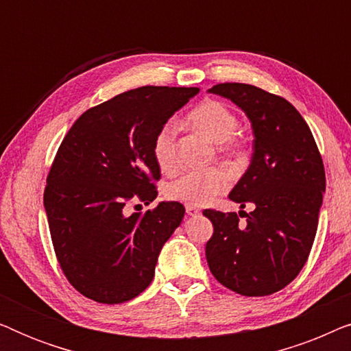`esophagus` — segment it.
Returning a JSON list of instances; mask_svg holds the SVG:
<instances>
[{"instance_id":"1","label":"esophagus","mask_w":351,"mask_h":351,"mask_svg":"<svg viewBox=\"0 0 351 351\" xmlns=\"http://www.w3.org/2000/svg\"><path fill=\"white\" fill-rule=\"evenodd\" d=\"M185 210H186V214L191 215V217H193V215H198L201 213V210L198 208H195V206H185Z\"/></svg>"}]
</instances>
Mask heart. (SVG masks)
<instances>
[{"label":"heart","mask_w":351,"mask_h":351,"mask_svg":"<svg viewBox=\"0 0 351 351\" xmlns=\"http://www.w3.org/2000/svg\"><path fill=\"white\" fill-rule=\"evenodd\" d=\"M186 121L195 131L203 134L213 143H217V155L228 165H239L246 156V147L234 136L239 121L233 110L219 100H204L191 110ZM155 162L162 172H174L177 167V137L171 123L158 129L152 142ZM230 186V176L222 167L208 171H193L177 177L166 186V196L171 201L186 206H204L214 196L222 195Z\"/></svg>","instance_id":"heart-1"}]
</instances>
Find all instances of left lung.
Returning a JSON list of instances; mask_svg holds the SVG:
<instances>
[{
	"label": "left lung",
	"instance_id": "8db88e82",
	"mask_svg": "<svg viewBox=\"0 0 351 351\" xmlns=\"http://www.w3.org/2000/svg\"><path fill=\"white\" fill-rule=\"evenodd\" d=\"M209 93L237 104L256 137L251 165L228 195L241 208L251 203L252 213L203 210L214 227L206 243L209 270L237 294L270 295L289 285L310 256L326 190L323 158L286 99L243 83L215 84Z\"/></svg>",
	"mask_w": 351,
	"mask_h": 351
}]
</instances>
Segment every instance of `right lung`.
I'll use <instances>...</instances> for the list:
<instances>
[{"label":"right lung","instance_id":"obj_1","mask_svg":"<svg viewBox=\"0 0 351 351\" xmlns=\"http://www.w3.org/2000/svg\"><path fill=\"white\" fill-rule=\"evenodd\" d=\"M198 93L131 89L86 110L62 141L46 179L45 209L62 271L88 299L123 304L150 286L162 244L185 208L162 201L128 215L126 206L158 196L153 137Z\"/></svg>","mask_w":351,"mask_h":351}]
</instances>
